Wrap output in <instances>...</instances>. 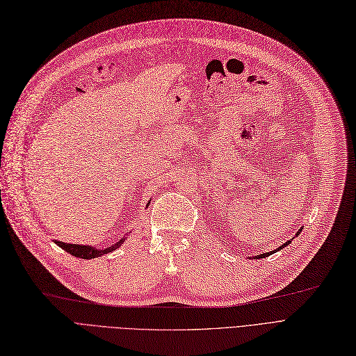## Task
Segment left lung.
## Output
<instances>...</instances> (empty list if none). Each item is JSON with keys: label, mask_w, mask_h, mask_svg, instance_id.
I'll list each match as a JSON object with an SVG mask.
<instances>
[{"label": "left lung", "mask_w": 356, "mask_h": 356, "mask_svg": "<svg viewBox=\"0 0 356 356\" xmlns=\"http://www.w3.org/2000/svg\"><path fill=\"white\" fill-rule=\"evenodd\" d=\"M299 232H300V230H299ZM299 232H298V233H299ZM291 242H292V241H287L286 243H283V245H282L280 248H277V251H280V249H282V248H284L286 245H289V243H291ZM273 252H274V251H271V252H267V254H262V255H258V257H255V258H262V257H264V258H266V257H268V255H270V254H273Z\"/></svg>", "instance_id": "1"}]
</instances>
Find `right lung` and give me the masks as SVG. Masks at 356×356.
Listing matches in <instances>:
<instances>
[{
	"mask_svg": "<svg viewBox=\"0 0 356 356\" xmlns=\"http://www.w3.org/2000/svg\"><path fill=\"white\" fill-rule=\"evenodd\" d=\"M124 239H118L117 243H114L113 246H108L105 249H95L92 246H85V245H73V243H64V242H58L56 241V243L63 248L64 251H67L69 254H72L73 257L76 258H83V259H90V258H97V257H101L104 254H108V252H113L115 251V249L120 246L123 243Z\"/></svg>",
	"mask_w": 356,
	"mask_h": 356,
	"instance_id": "1",
	"label": "right lung"
}]
</instances>
